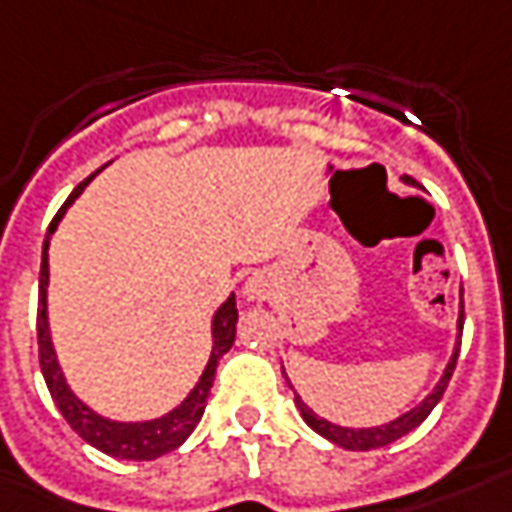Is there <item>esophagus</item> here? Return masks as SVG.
<instances>
[{"mask_svg":"<svg viewBox=\"0 0 512 512\" xmlns=\"http://www.w3.org/2000/svg\"><path fill=\"white\" fill-rule=\"evenodd\" d=\"M241 294L246 302L269 300V288H266V283H263V280H257V277H249V280L243 283Z\"/></svg>","mask_w":512,"mask_h":512,"instance_id":"esophagus-1","label":"esophagus"}]
</instances>
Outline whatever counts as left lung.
<instances>
[{
    "label": "left lung",
    "instance_id": "1",
    "mask_svg": "<svg viewBox=\"0 0 512 512\" xmlns=\"http://www.w3.org/2000/svg\"><path fill=\"white\" fill-rule=\"evenodd\" d=\"M403 184H409V187H417V182L412 176H403ZM460 336H462V302H460V316H457V342H454V353L448 358L446 370L440 375V381L434 384L429 395L423 398V401L412 406L409 412H403L395 420H389V423H381V426H367V429H350V426H339V423H330L325 417H319L308 406V403L302 401L300 395H297V389L291 387V381H288V387L294 389V403H297V409H300L302 420L316 431V434H322L325 440H330L333 446L347 448V451H373V448H384L389 443H395V440H401L403 434H409L412 429H417L426 417L431 415V409L440 403L443 398V392H446L448 381H451V373H454V364H457V356H460ZM285 375V370H283Z\"/></svg>",
    "mask_w": 512,
    "mask_h": 512
}]
</instances>
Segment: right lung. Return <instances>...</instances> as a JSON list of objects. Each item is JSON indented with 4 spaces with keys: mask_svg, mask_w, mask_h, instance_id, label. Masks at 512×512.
Segmentation results:
<instances>
[{
    "mask_svg": "<svg viewBox=\"0 0 512 512\" xmlns=\"http://www.w3.org/2000/svg\"><path fill=\"white\" fill-rule=\"evenodd\" d=\"M97 173H92L86 182H81L72 190V196L66 198L64 207L52 218L47 238H44L41 277H38V361H41V375L47 381V389H50L58 412L64 415L66 423L78 431L89 446H95L97 451H103L109 457H117V460H156V457H165V454L182 446L184 440L190 437V431L198 426L201 415H204L212 381H215V370H218V361L235 344L238 305H235V294H229L227 300L218 305V311L212 314V350L210 358H207V367H204V373L196 381V387L187 392V398L182 403H176L170 412L151 417V420H111V417L95 412L86 401H81L72 392V387H69L64 367H61L58 353H55V344H52L50 308H47V285H50V255L47 252H50V238L55 235V229L61 224L66 210L75 204V198L81 196L83 187L92 182Z\"/></svg>",
    "mask_w": 512,
    "mask_h": 512,
    "instance_id": "1",
    "label": "right lung"
}]
</instances>
